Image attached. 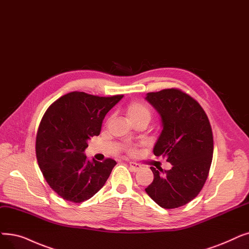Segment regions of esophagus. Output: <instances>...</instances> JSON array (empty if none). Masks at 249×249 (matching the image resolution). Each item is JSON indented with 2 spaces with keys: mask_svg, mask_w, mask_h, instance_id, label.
Instances as JSON below:
<instances>
[{
  "mask_svg": "<svg viewBox=\"0 0 249 249\" xmlns=\"http://www.w3.org/2000/svg\"><path fill=\"white\" fill-rule=\"evenodd\" d=\"M129 167H130V170L132 172H137L140 169V166L137 165L136 163H133V161H130V163H129Z\"/></svg>",
  "mask_w": 249,
  "mask_h": 249,
  "instance_id": "esophagus-1",
  "label": "esophagus"
}]
</instances>
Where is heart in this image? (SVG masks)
I'll return each instance as SVG.
<instances>
[{
	"label": "heart",
	"mask_w": 249,
	"mask_h": 249,
	"mask_svg": "<svg viewBox=\"0 0 249 249\" xmlns=\"http://www.w3.org/2000/svg\"><path fill=\"white\" fill-rule=\"evenodd\" d=\"M127 115L131 121L139 120V119H150V110L142 102H131L127 106ZM127 151L130 155H135L137 153V148L133 145H128Z\"/></svg>",
	"instance_id": "obj_1"
}]
</instances>
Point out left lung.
Returning a JSON list of instances; mask_svg holds the SVG:
<instances>
[{"instance_id":"8db88e82","label":"left lung","mask_w":249,"mask_h":249,"mask_svg":"<svg viewBox=\"0 0 249 249\" xmlns=\"http://www.w3.org/2000/svg\"><path fill=\"white\" fill-rule=\"evenodd\" d=\"M145 100L163 126L154 154L173 166L168 171L150 167L154 181L145 191L160 207L176 209L196 197L207 181L213 153L212 127L201 106L180 89L148 92Z\"/></svg>"}]
</instances>
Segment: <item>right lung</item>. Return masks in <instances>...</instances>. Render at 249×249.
Listing matches in <instances>:
<instances>
[{
    "mask_svg": "<svg viewBox=\"0 0 249 249\" xmlns=\"http://www.w3.org/2000/svg\"><path fill=\"white\" fill-rule=\"evenodd\" d=\"M122 98L73 91L52 104L42 117L36 142L37 163L50 187L63 199L88 200L109 178L116 160H89L84 150L89 140L100 134L107 113Z\"/></svg>",
    "mask_w": 249,
    "mask_h": 249,
    "instance_id": "right-lung-1",
    "label": "right lung"
}]
</instances>
